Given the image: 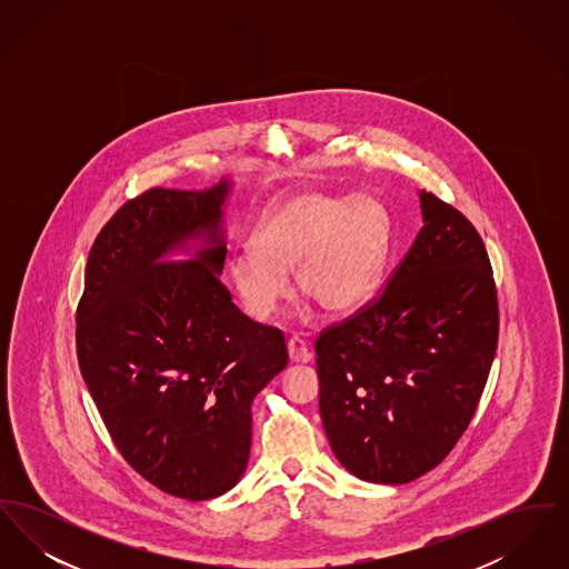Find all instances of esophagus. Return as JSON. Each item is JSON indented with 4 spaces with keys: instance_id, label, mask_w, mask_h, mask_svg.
<instances>
[{
    "instance_id": "esophagus-1",
    "label": "esophagus",
    "mask_w": 569,
    "mask_h": 569,
    "mask_svg": "<svg viewBox=\"0 0 569 569\" xmlns=\"http://www.w3.org/2000/svg\"><path fill=\"white\" fill-rule=\"evenodd\" d=\"M288 353L292 362H309L313 358L311 350L307 348V343L300 337H290L288 339Z\"/></svg>"
}]
</instances>
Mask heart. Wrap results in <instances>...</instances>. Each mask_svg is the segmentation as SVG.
<instances>
[{
  "label": "heart",
  "mask_w": 569,
  "mask_h": 569,
  "mask_svg": "<svg viewBox=\"0 0 569 569\" xmlns=\"http://www.w3.org/2000/svg\"><path fill=\"white\" fill-rule=\"evenodd\" d=\"M390 237V219L373 196L295 191L279 198L260 219L251 244L228 260V281L244 311L267 320L290 290L328 313L362 307L378 286Z\"/></svg>",
  "instance_id": "b5f03b06"
}]
</instances>
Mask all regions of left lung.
I'll use <instances>...</instances> for the list:
<instances>
[{
  "label": "left lung",
  "instance_id": "left-lung-1",
  "mask_svg": "<svg viewBox=\"0 0 569 569\" xmlns=\"http://www.w3.org/2000/svg\"><path fill=\"white\" fill-rule=\"evenodd\" d=\"M420 209L425 226L381 297L316 341L330 448L376 485H407L450 455L497 352V290L478 230L431 191Z\"/></svg>",
  "mask_w": 569,
  "mask_h": 569
}]
</instances>
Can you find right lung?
Returning <instances> with one entry per match:
<instances>
[{
	"instance_id": "right-lung-1",
	"label": "right lung",
	"mask_w": 569,
	"mask_h": 569,
	"mask_svg": "<svg viewBox=\"0 0 569 569\" xmlns=\"http://www.w3.org/2000/svg\"><path fill=\"white\" fill-rule=\"evenodd\" d=\"M230 188L128 200L89 251L77 309L82 379L117 450L190 501L241 480L253 397L288 365L283 332L249 320L219 281ZM193 240L191 261L162 260Z\"/></svg>"
}]
</instances>
